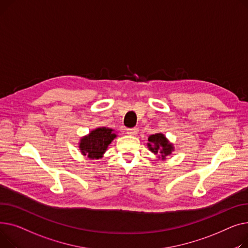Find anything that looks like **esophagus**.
I'll list each match as a JSON object with an SVG mask.
<instances>
[{
	"instance_id": "1",
	"label": "esophagus",
	"mask_w": 248,
	"mask_h": 248,
	"mask_svg": "<svg viewBox=\"0 0 248 248\" xmlns=\"http://www.w3.org/2000/svg\"><path fill=\"white\" fill-rule=\"evenodd\" d=\"M138 128H129L127 129V134L131 135V136H135L138 134Z\"/></svg>"
}]
</instances>
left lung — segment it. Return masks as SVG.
<instances>
[{"label": "left lung", "instance_id": "left-lung-1", "mask_svg": "<svg viewBox=\"0 0 248 248\" xmlns=\"http://www.w3.org/2000/svg\"><path fill=\"white\" fill-rule=\"evenodd\" d=\"M149 143L147 146L151 152L154 154L158 155L159 158L165 159L166 156H169L172 151H174V147L172 143H170L164 134L162 133H156L153 135H150L148 138Z\"/></svg>", "mask_w": 248, "mask_h": 248}]
</instances>
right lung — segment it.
Returning a JSON list of instances; mask_svg holds the SVG:
<instances>
[{
	"label": "right lung",
	"instance_id": "right-lung-1",
	"mask_svg": "<svg viewBox=\"0 0 248 248\" xmlns=\"http://www.w3.org/2000/svg\"><path fill=\"white\" fill-rule=\"evenodd\" d=\"M117 137L114 130L106 127H99L81 138L79 148L83 155L90 159H99L106 152L110 143Z\"/></svg>",
	"mask_w": 248,
	"mask_h": 248
}]
</instances>
